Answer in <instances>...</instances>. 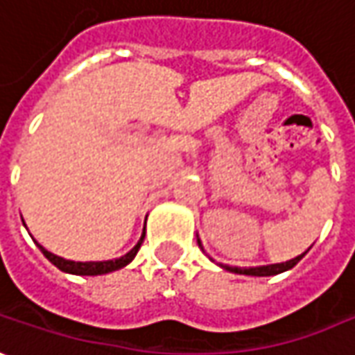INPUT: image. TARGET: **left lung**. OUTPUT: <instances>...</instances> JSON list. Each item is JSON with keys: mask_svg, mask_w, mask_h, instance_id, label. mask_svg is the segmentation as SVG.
<instances>
[{"mask_svg": "<svg viewBox=\"0 0 355 355\" xmlns=\"http://www.w3.org/2000/svg\"><path fill=\"white\" fill-rule=\"evenodd\" d=\"M197 244L201 246V240L197 239ZM309 252V250H306ZM306 252L303 254H299L297 258L289 261H282V263H270V266H256V268H236V266H223L220 263V268L223 270H227V272H232V273H240V275H256V277H270V275H277V273H283L287 272V270H291L295 268L299 261L305 258Z\"/></svg>", "mask_w": 355, "mask_h": 355, "instance_id": "1", "label": "left lung"}]
</instances>
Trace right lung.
Listing matches in <instances>:
<instances>
[{"label":"right lung","mask_w":355,"mask_h":355,"mask_svg":"<svg viewBox=\"0 0 355 355\" xmlns=\"http://www.w3.org/2000/svg\"><path fill=\"white\" fill-rule=\"evenodd\" d=\"M25 225V223H23ZM144 234H146V227L142 230V236L140 240L135 244V248L127 252L125 256H121V258H116V260H105V261H73V260H66V258H60V256H56V254H52L46 248H42L39 242L35 240V244L39 246V250L44 254V258L50 261V263H54L60 272L64 273H72V275H103V273H111L116 272V270H121V268H125L128 266L130 261L135 260V256H137V252H139L140 244H142V240H144Z\"/></svg>","instance_id":"1"}]
</instances>
